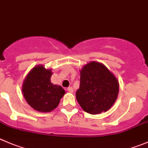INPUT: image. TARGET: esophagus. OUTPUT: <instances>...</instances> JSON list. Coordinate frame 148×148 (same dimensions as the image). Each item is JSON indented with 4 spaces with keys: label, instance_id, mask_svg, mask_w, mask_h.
Returning <instances> with one entry per match:
<instances>
[{
    "label": "esophagus",
    "instance_id": "obj_1",
    "mask_svg": "<svg viewBox=\"0 0 148 148\" xmlns=\"http://www.w3.org/2000/svg\"><path fill=\"white\" fill-rule=\"evenodd\" d=\"M67 91H69V92H74V89H73L72 87H69L67 88Z\"/></svg>",
    "mask_w": 148,
    "mask_h": 148
}]
</instances>
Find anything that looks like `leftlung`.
<instances>
[{"instance_id": "left-lung-1", "label": "left lung", "mask_w": 148, "mask_h": 148, "mask_svg": "<svg viewBox=\"0 0 148 148\" xmlns=\"http://www.w3.org/2000/svg\"><path fill=\"white\" fill-rule=\"evenodd\" d=\"M119 84L116 77L104 64L90 61L80 70V86L76 98L88 114L106 112L118 97Z\"/></svg>"}]
</instances>
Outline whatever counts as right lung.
<instances>
[{"instance_id":"obj_1","label":"right lung","mask_w":148,"mask_h":148,"mask_svg":"<svg viewBox=\"0 0 148 148\" xmlns=\"http://www.w3.org/2000/svg\"><path fill=\"white\" fill-rule=\"evenodd\" d=\"M52 70L42 65L33 67L22 84V92L26 101L39 112H51L58 106L65 94L62 87L51 81Z\"/></svg>"}]
</instances>
